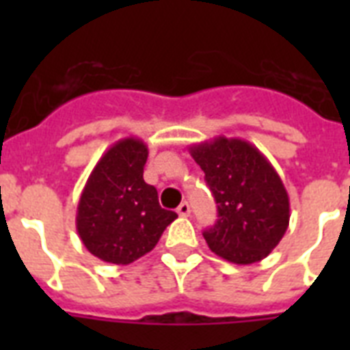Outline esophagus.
Masks as SVG:
<instances>
[{"instance_id": "obj_1", "label": "esophagus", "mask_w": 350, "mask_h": 350, "mask_svg": "<svg viewBox=\"0 0 350 350\" xmlns=\"http://www.w3.org/2000/svg\"><path fill=\"white\" fill-rule=\"evenodd\" d=\"M178 214H180V216H183V218H187V216L191 214V205H189L187 202H181L180 207H178Z\"/></svg>"}]
</instances>
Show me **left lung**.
<instances>
[{
    "instance_id": "left-lung-1",
    "label": "left lung",
    "mask_w": 350,
    "mask_h": 350,
    "mask_svg": "<svg viewBox=\"0 0 350 350\" xmlns=\"http://www.w3.org/2000/svg\"><path fill=\"white\" fill-rule=\"evenodd\" d=\"M189 150L218 203V221L203 232L208 249L236 265L267 258L291 218L288 194L271 161L239 137L218 136Z\"/></svg>"
}]
</instances>
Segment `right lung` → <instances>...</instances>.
Returning <instances> with one entry per match:
<instances>
[{
	"label": "right lung",
	"mask_w": 350,
	"mask_h": 350,
	"mask_svg": "<svg viewBox=\"0 0 350 350\" xmlns=\"http://www.w3.org/2000/svg\"><path fill=\"white\" fill-rule=\"evenodd\" d=\"M147 156L139 137H123L101 156L79 196V238L107 263L129 265L150 252L178 218L159 207L158 191L143 180Z\"/></svg>",
	"instance_id": "right-lung-1"
}]
</instances>
